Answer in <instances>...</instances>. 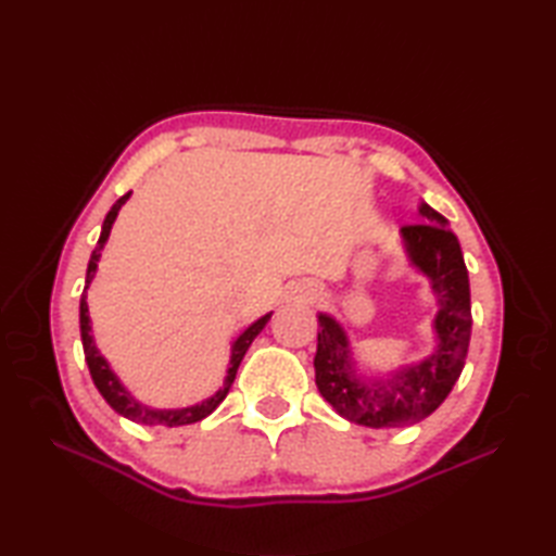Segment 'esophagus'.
I'll list each match as a JSON object with an SVG mask.
<instances>
[{
  "instance_id": "esophagus-1",
  "label": "esophagus",
  "mask_w": 556,
  "mask_h": 556,
  "mask_svg": "<svg viewBox=\"0 0 556 556\" xmlns=\"http://www.w3.org/2000/svg\"><path fill=\"white\" fill-rule=\"evenodd\" d=\"M303 296H311V291H305V293H303Z\"/></svg>"
}]
</instances>
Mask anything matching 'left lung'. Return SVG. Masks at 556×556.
Segmentation results:
<instances>
[{"label":"left lung","mask_w":556,"mask_h":556,"mask_svg":"<svg viewBox=\"0 0 556 556\" xmlns=\"http://www.w3.org/2000/svg\"><path fill=\"white\" fill-rule=\"evenodd\" d=\"M420 222L401 227L410 267L430 279L437 299L434 349L418 363L387 375H368L353 358L346 329L329 313H317L315 384L341 418L365 428H406L442 406L466 365L470 341V285L458 239L428 203Z\"/></svg>","instance_id":"obj_1"}]
</instances>
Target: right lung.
Returning a JSON list of instances; mask_svg holds the SVG:
<instances>
[{"mask_svg":"<svg viewBox=\"0 0 556 556\" xmlns=\"http://www.w3.org/2000/svg\"><path fill=\"white\" fill-rule=\"evenodd\" d=\"M131 198V191H128L126 195H122L116 203L112 205V210L108 212V217H104L102 222V231H100V239H98V245L96 251H92L90 255V263H88V271H86V289H83L80 293V341H83V353H86V363H88V370L92 375V382H96L98 392L104 396V401L119 413V416L134 420V422H140V425H164V428H179V425H191V422H198L207 418L212 410H215L224 396L229 394V389L236 380V370H239V365L245 356L248 346L253 344V339L263 332V327L269 323L271 313L263 315L260 320H255L253 325H248L243 332L233 339L231 344V358H229V368H227V377H224V384L217 389L215 394H212L210 399L200 401V404H193V406H186V408H152L148 404H143V401H138L128 389L122 384L119 377H116V372L110 368L108 358L102 356V353L98 351L96 346V339H92V323H90V313H88V287L90 281L96 279V271H98V263H100V255H102V248L104 243H108L110 239V231H112V224L116 219V215H119L122 205L126 203V200Z\"/></svg>","mask_w":556,"mask_h":556,"instance_id":"right-lung-1","label":"right lung"}]
</instances>
